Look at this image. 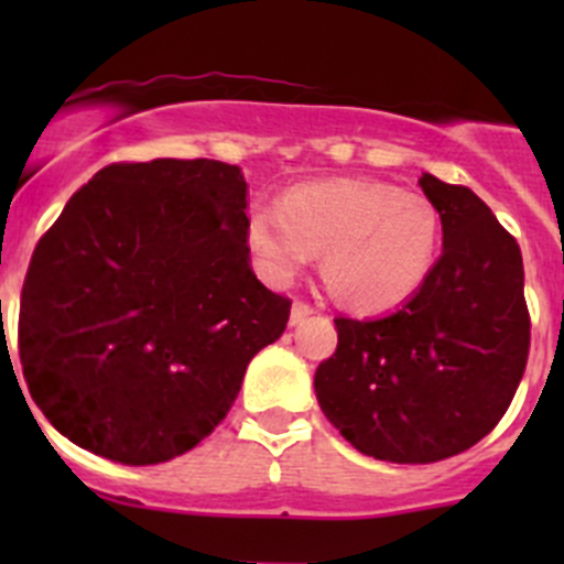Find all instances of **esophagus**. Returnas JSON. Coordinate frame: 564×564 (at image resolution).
Listing matches in <instances>:
<instances>
[{
    "mask_svg": "<svg viewBox=\"0 0 564 564\" xmlns=\"http://www.w3.org/2000/svg\"><path fill=\"white\" fill-rule=\"evenodd\" d=\"M311 314H316L314 305L303 303V300H294V303H292V324H300L303 318H308Z\"/></svg>",
    "mask_w": 564,
    "mask_h": 564,
    "instance_id": "34e87169",
    "label": "esophagus"
}]
</instances>
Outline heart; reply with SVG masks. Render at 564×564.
<instances>
[{"instance_id":"1","label":"heart","mask_w":564,"mask_h":564,"mask_svg":"<svg viewBox=\"0 0 564 564\" xmlns=\"http://www.w3.org/2000/svg\"><path fill=\"white\" fill-rule=\"evenodd\" d=\"M440 237V213L423 193L373 180L294 187L281 207L256 204L246 218L248 246L272 283H289L324 250L327 283L362 311L412 297L434 267Z\"/></svg>"}]
</instances>
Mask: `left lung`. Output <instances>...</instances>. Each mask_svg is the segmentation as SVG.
Segmentation results:
<instances>
[{
  "label": "left lung",
  "instance_id": "1",
  "mask_svg": "<svg viewBox=\"0 0 564 564\" xmlns=\"http://www.w3.org/2000/svg\"><path fill=\"white\" fill-rule=\"evenodd\" d=\"M442 218L440 261L398 311L335 318L316 368L324 417L355 451L434 464L491 434L529 357L524 261L516 237L464 185L420 176Z\"/></svg>",
  "mask_w": 564,
  "mask_h": 564
}]
</instances>
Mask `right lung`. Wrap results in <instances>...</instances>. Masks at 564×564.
<instances>
[{
	"label": "right lung",
	"mask_w": 564,
	"mask_h": 564,
	"mask_svg": "<svg viewBox=\"0 0 564 564\" xmlns=\"http://www.w3.org/2000/svg\"><path fill=\"white\" fill-rule=\"evenodd\" d=\"M246 180L220 161L111 163L40 237L19 357L48 423L119 464L193 451L292 300L250 270Z\"/></svg>",
	"instance_id": "obj_1"
}]
</instances>
